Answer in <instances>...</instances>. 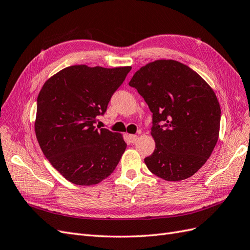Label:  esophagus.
<instances>
[{"mask_svg":"<svg viewBox=\"0 0 250 250\" xmlns=\"http://www.w3.org/2000/svg\"><path fill=\"white\" fill-rule=\"evenodd\" d=\"M128 140H129L130 143H135L138 141V135L135 134H129L128 135Z\"/></svg>","mask_w":250,"mask_h":250,"instance_id":"obj_1","label":"esophagus"}]
</instances>
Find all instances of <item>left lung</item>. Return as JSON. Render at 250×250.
I'll list each match as a JSON object with an SVG mask.
<instances>
[{"instance_id":"8db88e82","label":"left lung","mask_w":250,"mask_h":250,"mask_svg":"<svg viewBox=\"0 0 250 250\" xmlns=\"http://www.w3.org/2000/svg\"><path fill=\"white\" fill-rule=\"evenodd\" d=\"M129 85L152 112L155 149L144 160L147 168L168 181L194 175L219 137L221 109L213 88L188 65L172 59L142 66Z\"/></svg>"}]
</instances>
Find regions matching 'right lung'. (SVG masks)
<instances>
[{"instance_id": "1", "label": "right lung", "mask_w": 250, "mask_h": 250, "mask_svg": "<svg viewBox=\"0 0 250 250\" xmlns=\"http://www.w3.org/2000/svg\"><path fill=\"white\" fill-rule=\"evenodd\" d=\"M131 66H67L37 97L35 134L51 165L71 183L92 186L108 177L126 149L122 134L95 127Z\"/></svg>"}]
</instances>
